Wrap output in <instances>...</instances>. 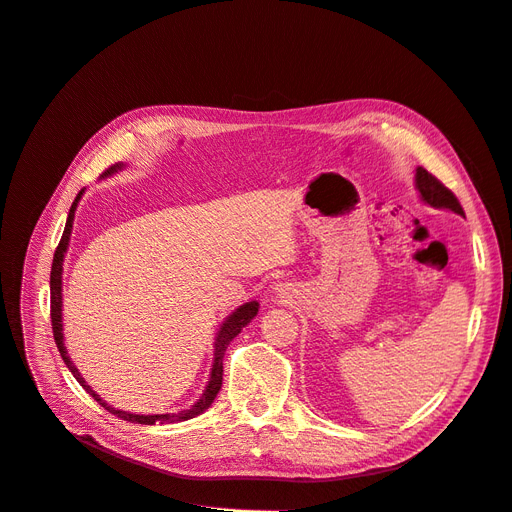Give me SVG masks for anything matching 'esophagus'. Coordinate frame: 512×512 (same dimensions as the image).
<instances>
[{
  "label": "esophagus",
  "instance_id": "34e87169",
  "mask_svg": "<svg viewBox=\"0 0 512 512\" xmlns=\"http://www.w3.org/2000/svg\"><path fill=\"white\" fill-rule=\"evenodd\" d=\"M276 290H278V288H276Z\"/></svg>",
  "mask_w": 512,
  "mask_h": 512
}]
</instances>
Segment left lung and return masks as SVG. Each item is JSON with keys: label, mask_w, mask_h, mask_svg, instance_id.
<instances>
[{"label": "left lung", "mask_w": 512, "mask_h": 512, "mask_svg": "<svg viewBox=\"0 0 512 512\" xmlns=\"http://www.w3.org/2000/svg\"><path fill=\"white\" fill-rule=\"evenodd\" d=\"M415 188L419 191V197L425 205L436 207V209H448V211L459 213L465 218V211H463L459 199H456L448 191V188L427 170H423V168L415 170Z\"/></svg>", "instance_id": "left-lung-1"}]
</instances>
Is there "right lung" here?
Wrapping results in <instances>:
<instances>
[{"instance_id": "add662e5", "label": "right lung", "mask_w": 512, "mask_h": 512, "mask_svg": "<svg viewBox=\"0 0 512 512\" xmlns=\"http://www.w3.org/2000/svg\"><path fill=\"white\" fill-rule=\"evenodd\" d=\"M126 166L124 164H116L112 166L110 170H105L101 174V178H110L118 172H122ZM85 188L80 191L68 211V220H66V228H64V234H62V240L60 245L56 249V255H53V263H51V278H49V288H51V326H53V338H56V344H58V351L66 363V367L72 371V375L76 378V382L83 386L99 405L110 411L112 415L124 419V421H130V423H141V425H155V423H178V421H186V419H193L197 415H201L203 411H207L211 407L213 398L218 396L220 388H222V375H224V355H226V348L228 344L240 334V330L251 324V319L257 315L259 311V303L257 301H249L245 305H240L238 309H234L224 321L222 326L218 330V334H215V342H213V365H211V373H209V382L201 394V398L195 402L193 407H188L184 411H178V413H164V415H137V413H128V411H122V409H114L112 405H107V402L85 382L83 375H80V371L76 369V365L72 363V359L68 357V351L64 346V324H62V272H64V257H66V251H68V242H70V234H72V224H74V211L78 207V201L80 197H83Z\"/></svg>"}]
</instances>
